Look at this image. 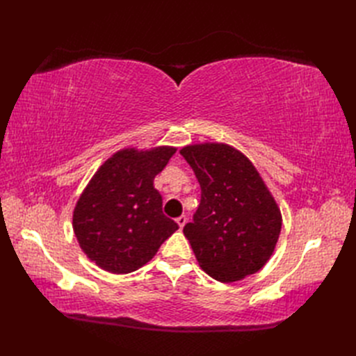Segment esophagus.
Segmentation results:
<instances>
[{
    "mask_svg": "<svg viewBox=\"0 0 356 356\" xmlns=\"http://www.w3.org/2000/svg\"><path fill=\"white\" fill-rule=\"evenodd\" d=\"M186 222H187V217H186V215H181V217H178V218H177V224L179 225V229L184 227Z\"/></svg>",
    "mask_w": 356,
    "mask_h": 356,
    "instance_id": "34e87169",
    "label": "esophagus"
}]
</instances>
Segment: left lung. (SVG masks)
Here are the masks:
<instances>
[{"label":"left lung","mask_w":356,"mask_h":356,"mask_svg":"<svg viewBox=\"0 0 356 356\" xmlns=\"http://www.w3.org/2000/svg\"><path fill=\"white\" fill-rule=\"evenodd\" d=\"M202 188L200 204L187 222L199 266L218 282H236L260 270L272 257L282 213L260 172L238 148L224 143L182 147Z\"/></svg>","instance_id":"8db88e82"}]
</instances>
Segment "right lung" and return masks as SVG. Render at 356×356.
Instances as JSON below:
<instances>
[{
  "label": "right lung",
  "mask_w": 356,
  "mask_h": 356,
  "mask_svg": "<svg viewBox=\"0 0 356 356\" xmlns=\"http://www.w3.org/2000/svg\"><path fill=\"white\" fill-rule=\"evenodd\" d=\"M175 147H127L106 159L86 186L72 212V229L83 252L104 270H138L178 230L161 211L154 178Z\"/></svg>",
  "instance_id": "1"
}]
</instances>
